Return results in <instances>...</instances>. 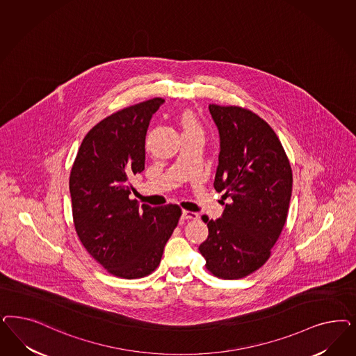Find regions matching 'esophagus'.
<instances>
[{
  "label": "esophagus",
  "instance_id": "esophagus-1",
  "mask_svg": "<svg viewBox=\"0 0 356 356\" xmlns=\"http://www.w3.org/2000/svg\"><path fill=\"white\" fill-rule=\"evenodd\" d=\"M182 218L184 220H197L199 215L196 212H191V211H184L182 212Z\"/></svg>",
  "mask_w": 356,
  "mask_h": 356
}]
</instances>
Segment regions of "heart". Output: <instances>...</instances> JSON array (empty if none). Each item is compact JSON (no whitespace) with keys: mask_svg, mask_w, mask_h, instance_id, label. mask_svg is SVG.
<instances>
[{"mask_svg":"<svg viewBox=\"0 0 356 356\" xmlns=\"http://www.w3.org/2000/svg\"><path fill=\"white\" fill-rule=\"evenodd\" d=\"M181 126L184 132H190V131H202L200 124L196 119L195 115L193 114L191 111H186L181 116Z\"/></svg>","mask_w":356,"mask_h":356,"instance_id":"1","label":"heart"}]
</instances>
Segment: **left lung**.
Listing matches in <instances>:
<instances>
[{"label":"left lung","instance_id":"1","mask_svg":"<svg viewBox=\"0 0 356 356\" xmlns=\"http://www.w3.org/2000/svg\"><path fill=\"white\" fill-rule=\"evenodd\" d=\"M220 134L213 187L229 202L221 218L209 220L199 246L206 268L220 279H241L261 268L286 224L292 169L274 129L238 106L209 104Z\"/></svg>","mask_w":356,"mask_h":356}]
</instances>
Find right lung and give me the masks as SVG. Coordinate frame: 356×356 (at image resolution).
I'll list each match as a JSON object with an SVG mask.
<instances>
[{"label":"right lung","instance_id":"right-lung-1","mask_svg":"<svg viewBox=\"0 0 356 356\" xmlns=\"http://www.w3.org/2000/svg\"><path fill=\"white\" fill-rule=\"evenodd\" d=\"M162 98L124 107L92 127L69 177L73 222L81 243L107 273L152 274L182 215L181 207L138 206L129 179L145 169V136Z\"/></svg>","mask_w":356,"mask_h":356}]
</instances>
